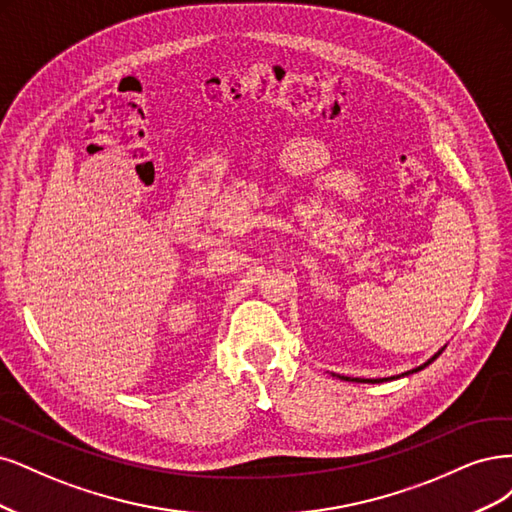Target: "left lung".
<instances>
[{
  "label": "left lung",
  "instance_id": "8db88e82",
  "mask_svg": "<svg viewBox=\"0 0 512 512\" xmlns=\"http://www.w3.org/2000/svg\"><path fill=\"white\" fill-rule=\"evenodd\" d=\"M442 351H444V346H442V349H440L434 357L427 359L425 364H421L419 368H412V370H408V372H404V374H400V376H408V374H412V372H419V370L427 368V366H430L432 361H434ZM334 376H338V374H334ZM400 376H389V378H351V376H338V378H344V381H353V383H383V381H393V378H400Z\"/></svg>",
  "mask_w": 512,
  "mask_h": 512
}]
</instances>
